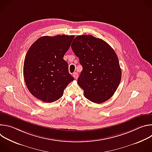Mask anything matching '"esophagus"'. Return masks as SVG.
Wrapping results in <instances>:
<instances>
[{
	"label": "esophagus",
	"mask_w": 152,
	"mask_h": 152,
	"mask_svg": "<svg viewBox=\"0 0 152 152\" xmlns=\"http://www.w3.org/2000/svg\"><path fill=\"white\" fill-rule=\"evenodd\" d=\"M73 76L75 78V79H77L78 77V73L77 72H75L73 73Z\"/></svg>",
	"instance_id": "1"
}]
</instances>
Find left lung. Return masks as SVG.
I'll use <instances>...</instances> for the list:
<instances>
[{"instance_id":"obj_1","label":"left lung","mask_w":152,"mask_h":152,"mask_svg":"<svg viewBox=\"0 0 152 152\" xmlns=\"http://www.w3.org/2000/svg\"><path fill=\"white\" fill-rule=\"evenodd\" d=\"M71 47L82 66L77 83L84 96L96 103L109 100L121 79L119 61L114 49L104 40L91 35L76 37Z\"/></svg>"}]
</instances>
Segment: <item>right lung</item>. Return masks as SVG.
<instances>
[{
    "label": "right lung",
    "mask_w": 152,
    "mask_h": 152,
    "mask_svg": "<svg viewBox=\"0 0 152 152\" xmlns=\"http://www.w3.org/2000/svg\"><path fill=\"white\" fill-rule=\"evenodd\" d=\"M74 38L66 35L41 37L28 50L23 76L28 90L37 99L46 103L56 101L74 80L63 59Z\"/></svg>",
    "instance_id": "add662e5"
}]
</instances>
